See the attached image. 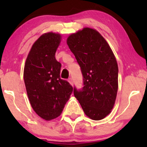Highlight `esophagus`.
I'll return each mask as SVG.
<instances>
[{"instance_id": "esophagus-1", "label": "esophagus", "mask_w": 147, "mask_h": 147, "mask_svg": "<svg viewBox=\"0 0 147 147\" xmlns=\"http://www.w3.org/2000/svg\"><path fill=\"white\" fill-rule=\"evenodd\" d=\"M68 82H69V83L71 84V86H73L74 85V82H73V80L71 79V78H69V79H68Z\"/></svg>"}]
</instances>
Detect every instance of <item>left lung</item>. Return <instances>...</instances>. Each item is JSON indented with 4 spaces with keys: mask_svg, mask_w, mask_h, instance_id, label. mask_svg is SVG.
Wrapping results in <instances>:
<instances>
[{
    "mask_svg": "<svg viewBox=\"0 0 147 147\" xmlns=\"http://www.w3.org/2000/svg\"><path fill=\"white\" fill-rule=\"evenodd\" d=\"M67 44L84 77L83 89L74 88V96L88 117L103 119L114 107L118 88V67L113 51L101 34L89 27L71 34Z\"/></svg>",
    "mask_w": 147,
    "mask_h": 147,
    "instance_id": "left-lung-1",
    "label": "left lung"
}]
</instances>
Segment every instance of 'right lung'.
<instances>
[{
    "instance_id": "add662e5",
    "label": "right lung",
    "mask_w": 147,
    "mask_h": 147,
    "mask_svg": "<svg viewBox=\"0 0 147 147\" xmlns=\"http://www.w3.org/2000/svg\"><path fill=\"white\" fill-rule=\"evenodd\" d=\"M61 41L59 33L43 34L33 44L23 71L27 94L34 111L43 119H55L61 115L73 88L60 78L61 64L55 52Z\"/></svg>"
}]
</instances>
